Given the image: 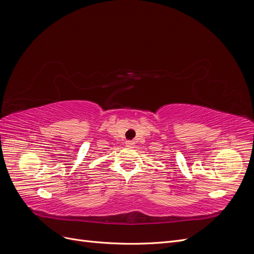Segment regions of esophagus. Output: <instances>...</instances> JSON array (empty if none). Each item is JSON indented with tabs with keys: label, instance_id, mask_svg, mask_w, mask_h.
Here are the masks:
<instances>
[{
	"label": "esophagus",
	"instance_id": "1",
	"mask_svg": "<svg viewBox=\"0 0 254 254\" xmlns=\"http://www.w3.org/2000/svg\"><path fill=\"white\" fill-rule=\"evenodd\" d=\"M126 144H127V147H132V146H134V142L132 140H127V141H126Z\"/></svg>",
	"mask_w": 254,
	"mask_h": 254
}]
</instances>
